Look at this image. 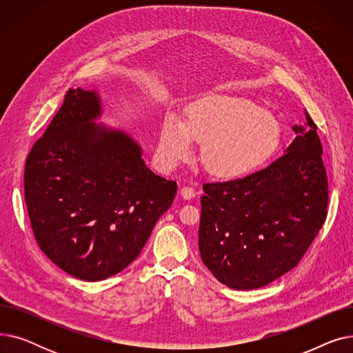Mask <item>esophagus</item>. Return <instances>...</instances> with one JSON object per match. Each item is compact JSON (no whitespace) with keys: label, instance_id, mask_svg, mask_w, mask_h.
<instances>
[{"label":"esophagus","instance_id":"34e87169","mask_svg":"<svg viewBox=\"0 0 353 353\" xmlns=\"http://www.w3.org/2000/svg\"><path fill=\"white\" fill-rule=\"evenodd\" d=\"M180 196L184 199V200H190L196 196V192L193 188H189V186H184L181 190H180Z\"/></svg>","mask_w":353,"mask_h":353}]
</instances>
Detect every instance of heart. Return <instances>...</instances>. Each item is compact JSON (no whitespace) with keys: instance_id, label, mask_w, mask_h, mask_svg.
<instances>
[{"instance_id":"1","label":"heart","mask_w":353,"mask_h":353,"mask_svg":"<svg viewBox=\"0 0 353 353\" xmlns=\"http://www.w3.org/2000/svg\"><path fill=\"white\" fill-rule=\"evenodd\" d=\"M201 143L200 159L219 177H239L268 163L281 144V125L269 113L246 99L205 97L193 103L184 123L165 119L157 159L167 170L188 161Z\"/></svg>"}]
</instances>
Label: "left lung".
Listing matches in <instances>:
<instances>
[{
	"mask_svg": "<svg viewBox=\"0 0 353 353\" xmlns=\"http://www.w3.org/2000/svg\"><path fill=\"white\" fill-rule=\"evenodd\" d=\"M316 128L306 113L286 153L266 169L203 186L199 250L219 282L236 290L272 283L322 229L329 192Z\"/></svg>",
	"mask_w": 353,
	"mask_h": 353,
	"instance_id": "8db88e82",
	"label": "left lung"
}]
</instances>
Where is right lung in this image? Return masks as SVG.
I'll return each mask as SVG.
<instances>
[{
  "label": "right lung",
  "instance_id": "obj_1",
  "mask_svg": "<svg viewBox=\"0 0 353 353\" xmlns=\"http://www.w3.org/2000/svg\"><path fill=\"white\" fill-rule=\"evenodd\" d=\"M97 91L70 88L26 161L31 228L52 263L87 282L104 281L140 254L177 183L154 174L141 147L96 124Z\"/></svg>",
  "mask_w": 353,
  "mask_h": 353
}]
</instances>
